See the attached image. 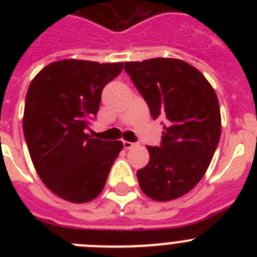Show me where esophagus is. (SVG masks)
<instances>
[{
    "mask_svg": "<svg viewBox=\"0 0 257 257\" xmlns=\"http://www.w3.org/2000/svg\"><path fill=\"white\" fill-rule=\"evenodd\" d=\"M135 145H136L135 143L126 142V140H124V142H123V148H124V149H131V148H134Z\"/></svg>",
    "mask_w": 257,
    "mask_h": 257,
    "instance_id": "1",
    "label": "esophagus"
}]
</instances>
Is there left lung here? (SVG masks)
I'll list each match as a JSON object with an SVG mask.
<instances>
[{
    "instance_id": "obj_1",
    "label": "left lung",
    "mask_w": 257,
    "mask_h": 257,
    "mask_svg": "<svg viewBox=\"0 0 257 257\" xmlns=\"http://www.w3.org/2000/svg\"><path fill=\"white\" fill-rule=\"evenodd\" d=\"M124 70L152 117L166 118L160 147H147L138 170L140 189L154 201H172L196 187L207 171L221 134L216 92L197 68L180 59L127 61Z\"/></svg>"
}]
</instances>
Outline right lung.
Instances as JSON below:
<instances>
[{
  "mask_svg": "<svg viewBox=\"0 0 257 257\" xmlns=\"http://www.w3.org/2000/svg\"><path fill=\"white\" fill-rule=\"evenodd\" d=\"M122 69L123 63L64 59L46 65L29 85L23 117L29 156L41 180L65 201L96 198L123 148L86 133L104 86Z\"/></svg>",
  "mask_w": 257,
  "mask_h": 257,
  "instance_id": "right-lung-1",
  "label": "right lung"
}]
</instances>
